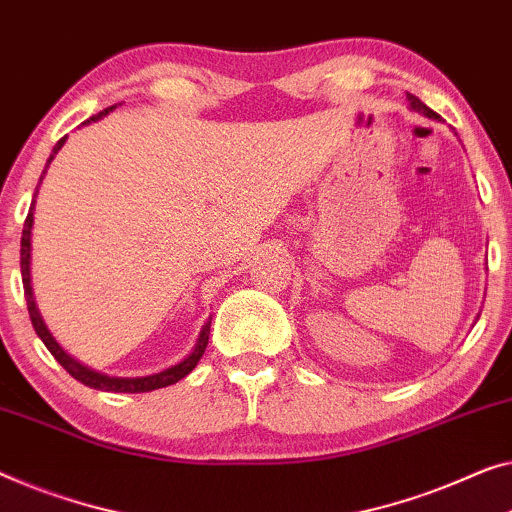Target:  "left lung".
Here are the masks:
<instances>
[{
    "instance_id": "left-lung-1",
    "label": "left lung",
    "mask_w": 512,
    "mask_h": 512,
    "mask_svg": "<svg viewBox=\"0 0 512 512\" xmlns=\"http://www.w3.org/2000/svg\"><path fill=\"white\" fill-rule=\"evenodd\" d=\"M406 96H409V106H411V110H416V113L429 117V120H439V115H436L432 108H427L425 103H422V101L418 99V96H413V94H406Z\"/></svg>"
}]
</instances>
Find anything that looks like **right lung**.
<instances>
[{
	"label": "right lung",
	"instance_id": "add662e5",
	"mask_svg": "<svg viewBox=\"0 0 512 512\" xmlns=\"http://www.w3.org/2000/svg\"><path fill=\"white\" fill-rule=\"evenodd\" d=\"M117 108V106H110L106 110H101L99 115H94L87 120L85 124L101 120V117H106L110 110ZM66 143V136L57 140V145L53 147V154H50L46 168H43V173L39 177V184H36V191H34V198H32V207H29V214L25 219V226H22V240H20V272H22V286H25V300H27V309H29V318H32V325L36 330V335L41 337V342L48 346V351L55 355V360L62 365L66 372H69L73 379L85 383L87 388H94V390H106V392H150V390H159V388H166V385H173L180 379H184L191 369L198 365V360L203 358L205 353V346H207V339H210V325H212V318H207L205 325L201 328V335L196 339V346L191 348V353L184 358L182 362H177V365L164 369V372L159 374H150V376H136V379H122V376H108V374H101V372H94V369L85 367L83 362H78L76 358H71L69 353L64 351L62 346L55 342V337L50 335L48 325L43 323V316L39 314V307H36V300H34V291H32V272H29V263H32V226H34V203H36V194H39V187L43 182V177L48 173V166L50 161L55 159V154L62 150V145Z\"/></svg>",
	"mask_w": 512,
	"mask_h": 512
}]
</instances>
